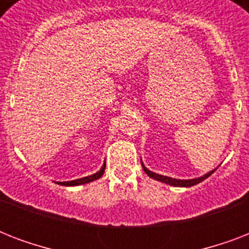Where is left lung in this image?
<instances>
[{
  "mask_svg": "<svg viewBox=\"0 0 249 249\" xmlns=\"http://www.w3.org/2000/svg\"><path fill=\"white\" fill-rule=\"evenodd\" d=\"M142 166H143V170L146 172V174L150 176L151 178H154V179H158V181L164 182V183H168V185H172V186H181V187H190V186L196 185V183H199V182L204 181L205 178H208L209 176L216 170V169L212 170V172H209L208 174H205V176H203V177L195 178V179H176V178L165 177V176H160V174L154 173V172H151V170L146 169V166H144L143 164H142Z\"/></svg>",
  "mask_w": 249,
  "mask_h": 249,
  "instance_id": "8db88e82",
  "label": "left lung"
}]
</instances>
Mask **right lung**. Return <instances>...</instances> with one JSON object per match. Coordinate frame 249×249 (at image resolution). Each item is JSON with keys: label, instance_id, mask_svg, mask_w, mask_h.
Segmentation results:
<instances>
[{"label": "right lung", "instance_id": "obj_1", "mask_svg": "<svg viewBox=\"0 0 249 249\" xmlns=\"http://www.w3.org/2000/svg\"><path fill=\"white\" fill-rule=\"evenodd\" d=\"M105 169H106V164L102 166V169L99 172H97L95 174H91L89 177H84V178H80V179H75V181H70V182H60V185L63 186H77V185H84V183H88V182H91V181H95L98 178H101L105 173Z\"/></svg>", "mask_w": 249, "mask_h": 249}]
</instances>
